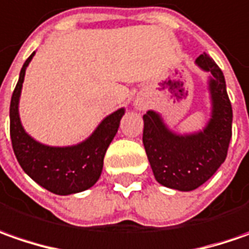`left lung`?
I'll use <instances>...</instances> for the list:
<instances>
[{
  "mask_svg": "<svg viewBox=\"0 0 249 249\" xmlns=\"http://www.w3.org/2000/svg\"><path fill=\"white\" fill-rule=\"evenodd\" d=\"M196 65L208 73L211 118L201 131L178 133L160 113L143 116V144L160 184L179 192H192L204 184L225 162L231 139L233 110L222 70L205 52Z\"/></svg>",
  "mask_w": 249,
  "mask_h": 249,
  "instance_id": "obj_1",
  "label": "left lung"
}]
</instances>
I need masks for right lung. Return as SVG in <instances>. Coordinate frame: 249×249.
<instances>
[{
	"label": "right lung",
	"mask_w": 249,
	"mask_h": 249,
	"mask_svg": "<svg viewBox=\"0 0 249 249\" xmlns=\"http://www.w3.org/2000/svg\"><path fill=\"white\" fill-rule=\"evenodd\" d=\"M34 55L36 52L24 62L11 99L9 120L15 156L23 171L51 193L57 196L81 193L99 180L105 154L118 131L125 108H118L105 117L96 129L77 144L48 146L36 141L26 132L19 116V100L26 69Z\"/></svg>",
	"instance_id": "add662e5"
}]
</instances>
